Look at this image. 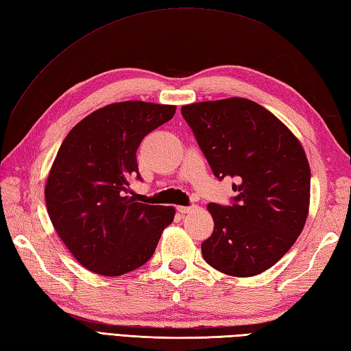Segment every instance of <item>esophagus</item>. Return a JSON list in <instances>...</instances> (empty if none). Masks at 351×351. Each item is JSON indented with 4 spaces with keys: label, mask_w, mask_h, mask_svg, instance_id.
<instances>
[{
    "label": "esophagus",
    "mask_w": 351,
    "mask_h": 351,
    "mask_svg": "<svg viewBox=\"0 0 351 351\" xmlns=\"http://www.w3.org/2000/svg\"><path fill=\"white\" fill-rule=\"evenodd\" d=\"M178 213H182V215H186V213H191L192 210H195V205H180V207H177Z\"/></svg>",
    "instance_id": "1"
}]
</instances>
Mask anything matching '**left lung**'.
<instances>
[{
	"instance_id": "obj_1",
	"label": "left lung",
	"mask_w": 351,
	"mask_h": 351,
	"mask_svg": "<svg viewBox=\"0 0 351 351\" xmlns=\"http://www.w3.org/2000/svg\"><path fill=\"white\" fill-rule=\"evenodd\" d=\"M182 114L219 180L235 178L229 205L208 204L215 230L205 262L232 277L258 276L278 262L305 225L311 171L296 136L245 98L196 102Z\"/></svg>"
}]
</instances>
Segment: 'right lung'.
Masks as SVG:
<instances>
[{"label": "right lung", "instance_id": "right-lung-1", "mask_svg": "<svg viewBox=\"0 0 351 351\" xmlns=\"http://www.w3.org/2000/svg\"><path fill=\"white\" fill-rule=\"evenodd\" d=\"M174 106L125 101L102 107L68 132L50 169L46 205L55 230L84 268L116 277L146 263L176 210L126 196L141 180L136 149L173 119Z\"/></svg>", "mask_w": 351, "mask_h": 351}]
</instances>
